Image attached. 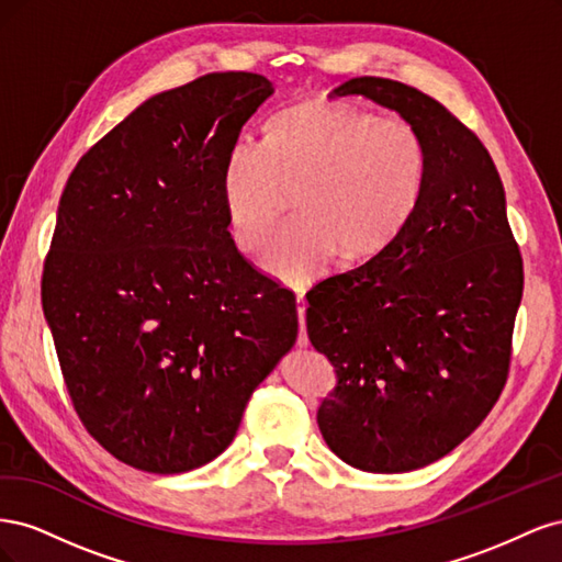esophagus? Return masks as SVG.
I'll return each mask as SVG.
<instances>
[{
    "label": "esophagus",
    "instance_id": "obj_1",
    "mask_svg": "<svg viewBox=\"0 0 562 562\" xmlns=\"http://www.w3.org/2000/svg\"><path fill=\"white\" fill-rule=\"evenodd\" d=\"M297 318H300V333H297V347H307L310 337H307V323H304V314H307V297L297 293Z\"/></svg>",
    "mask_w": 562,
    "mask_h": 562
}]
</instances>
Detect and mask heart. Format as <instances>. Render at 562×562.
I'll use <instances>...</instances> for the list:
<instances>
[{"label":"heart","instance_id":"1","mask_svg":"<svg viewBox=\"0 0 562 562\" xmlns=\"http://www.w3.org/2000/svg\"><path fill=\"white\" fill-rule=\"evenodd\" d=\"M429 180V147L415 124L333 100H304L265 128V147L236 143L223 166L234 244L260 252L295 192L297 215L271 241L262 269L307 285L337 255L366 260L394 244Z\"/></svg>","mask_w":562,"mask_h":562}]
</instances>
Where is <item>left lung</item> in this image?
I'll use <instances>...</instances> for the list:
<instances>
[{
	"instance_id": "left-lung-1",
	"label": "left lung",
	"mask_w": 562,
	"mask_h": 562,
	"mask_svg": "<svg viewBox=\"0 0 562 562\" xmlns=\"http://www.w3.org/2000/svg\"><path fill=\"white\" fill-rule=\"evenodd\" d=\"M363 95L415 124L429 180L398 239L307 293V335L337 384L316 413L328 448L370 473L446 457L497 403L522 297V260L504 184L483 143L401 81L353 77Z\"/></svg>"
}]
</instances>
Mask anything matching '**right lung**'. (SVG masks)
Here are the masks:
<instances>
[{
    "label": "right lung",
    "instance_id": "obj_1",
    "mask_svg": "<svg viewBox=\"0 0 562 562\" xmlns=\"http://www.w3.org/2000/svg\"><path fill=\"white\" fill-rule=\"evenodd\" d=\"M271 93L215 72L151 95L67 178L42 307L77 415L128 467L184 473L225 452L297 339L295 295L236 250L220 190Z\"/></svg>",
    "mask_w": 562,
    "mask_h": 562
}]
</instances>
